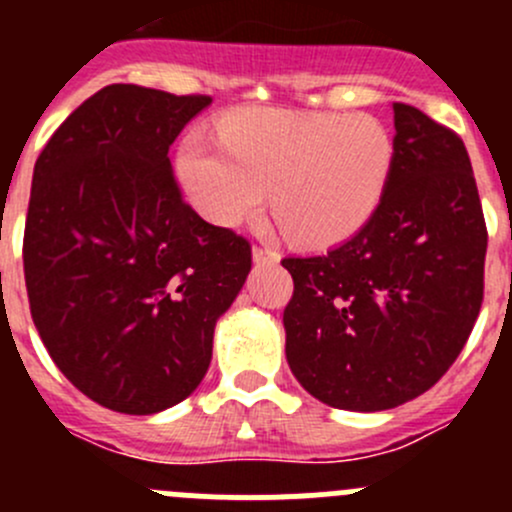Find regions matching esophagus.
I'll list each match as a JSON object with an SVG mask.
<instances>
[{"instance_id": "esophagus-1", "label": "esophagus", "mask_w": 512, "mask_h": 512, "mask_svg": "<svg viewBox=\"0 0 512 512\" xmlns=\"http://www.w3.org/2000/svg\"><path fill=\"white\" fill-rule=\"evenodd\" d=\"M252 260H255L257 265H275V262H280V252L272 250V247L255 245L252 247Z\"/></svg>"}]
</instances>
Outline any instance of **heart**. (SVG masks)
Here are the masks:
<instances>
[{
	"mask_svg": "<svg viewBox=\"0 0 512 512\" xmlns=\"http://www.w3.org/2000/svg\"><path fill=\"white\" fill-rule=\"evenodd\" d=\"M394 160V136L369 113L247 108L220 121V138L188 133L178 170L210 223L252 220L272 190V213L294 242L334 245L369 223Z\"/></svg>",
	"mask_w": 512,
	"mask_h": 512,
	"instance_id": "b5f03b06",
	"label": "heart"
}]
</instances>
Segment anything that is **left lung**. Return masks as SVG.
Returning a JSON list of instances; mask_svg holds the SVG:
<instances>
[{
  "instance_id": "1",
  "label": "left lung",
  "mask_w": 512,
  "mask_h": 512,
  "mask_svg": "<svg viewBox=\"0 0 512 512\" xmlns=\"http://www.w3.org/2000/svg\"><path fill=\"white\" fill-rule=\"evenodd\" d=\"M396 160L371 220L327 255L285 257L287 361L344 411H384L431 389L483 304L488 230L461 136L394 103Z\"/></svg>"
}]
</instances>
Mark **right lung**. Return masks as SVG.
Returning a JSON list of instances; mask_svg holds the SVG:
<instances>
[{
	"instance_id": "right-lung-1",
	"label": "right lung",
	"mask_w": 512,
	"mask_h": 512,
	"mask_svg": "<svg viewBox=\"0 0 512 512\" xmlns=\"http://www.w3.org/2000/svg\"><path fill=\"white\" fill-rule=\"evenodd\" d=\"M213 101L133 84L86 98L34 165L24 280L61 374L96 404L148 416L188 399L252 247L183 200L170 143Z\"/></svg>"
}]
</instances>
